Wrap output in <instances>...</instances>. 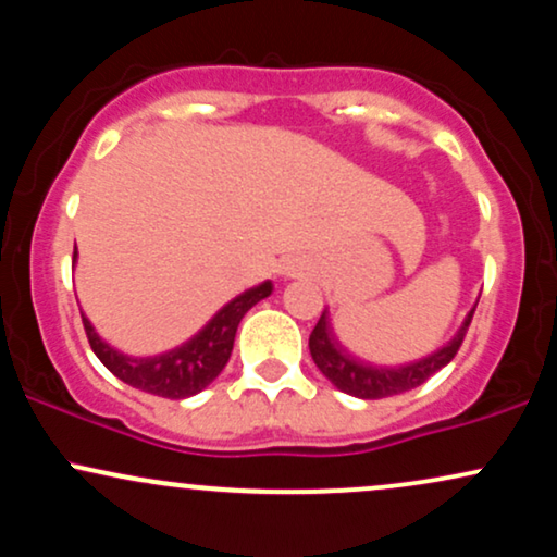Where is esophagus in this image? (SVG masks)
I'll use <instances>...</instances> for the list:
<instances>
[{
	"instance_id": "34e87169",
	"label": "esophagus",
	"mask_w": 557,
	"mask_h": 557,
	"mask_svg": "<svg viewBox=\"0 0 557 557\" xmlns=\"http://www.w3.org/2000/svg\"><path fill=\"white\" fill-rule=\"evenodd\" d=\"M283 274H296V264H283V270H280Z\"/></svg>"
}]
</instances>
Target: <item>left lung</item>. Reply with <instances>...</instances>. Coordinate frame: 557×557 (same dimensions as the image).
<instances>
[{
	"label": "left lung",
	"mask_w": 557,
	"mask_h": 557,
	"mask_svg": "<svg viewBox=\"0 0 557 557\" xmlns=\"http://www.w3.org/2000/svg\"><path fill=\"white\" fill-rule=\"evenodd\" d=\"M476 309V306H474ZM474 309L469 311L463 319L461 330L453 335L450 343H445L443 348L434 350L426 359H419L413 363H403V367H372V363H363L348 354L341 343H337L335 332H332L327 309L319 317L314 332L309 337V350L311 359L319 367L327 380L343 393L354 395V398L363 400H376V398H389V395L408 393V389L424 385L434 372L447 367L453 361V356L461 348L466 330H469Z\"/></svg>",
	"instance_id": "8db88e82"
}]
</instances>
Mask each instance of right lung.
Masks as SVG:
<instances>
[{
	"label": "right lung",
	"instance_id": "right-lung-1",
	"mask_svg": "<svg viewBox=\"0 0 557 557\" xmlns=\"http://www.w3.org/2000/svg\"><path fill=\"white\" fill-rule=\"evenodd\" d=\"M75 253L78 251H73V261ZM270 293V280L251 287V290L240 293L238 298L222 306L190 341L168 350V354L146 356V359H136V356H125L120 350H114L110 343H104L96 335L94 324L86 317H83V327H86V337L91 343L94 354L99 356V361L117 380H123L125 385L136 389H144V393L159 395V398L183 400L201 393L203 387L212 385L216 376H220L230 354H233L235 332H238L240 319L246 317V311L251 306H257Z\"/></svg>",
	"mask_w": 557,
	"mask_h": 557
}]
</instances>
